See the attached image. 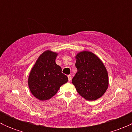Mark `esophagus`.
Returning <instances> with one entry per match:
<instances>
[{
    "mask_svg": "<svg viewBox=\"0 0 132 132\" xmlns=\"http://www.w3.org/2000/svg\"><path fill=\"white\" fill-rule=\"evenodd\" d=\"M68 80H69V81H71V79H72V76H71V75H68Z\"/></svg>",
    "mask_w": 132,
    "mask_h": 132,
    "instance_id": "esophagus-1",
    "label": "esophagus"
}]
</instances>
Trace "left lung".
<instances>
[{
	"label": "left lung",
	"instance_id": "left-lung-1",
	"mask_svg": "<svg viewBox=\"0 0 132 132\" xmlns=\"http://www.w3.org/2000/svg\"><path fill=\"white\" fill-rule=\"evenodd\" d=\"M78 71L72 82L77 92L87 101H95L104 94L109 86L107 69L93 53L82 51L75 56Z\"/></svg>",
	"mask_w": 132,
	"mask_h": 132
}]
</instances>
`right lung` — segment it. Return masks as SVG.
<instances>
[{"label":"right lung","instance_id":"1","mask_svg":"<svg viewBox=\"0 0 132 132\" xmlns=\"http://www.w3.org/2000/svg\"><path fill=\"white\" fill-rule=\"evenodd\" d=\"M57 54L51 50L44 51L30 72L28 79L30 90L40 101L50 99L68 81L66 75L61 72V68L56 63Z\"/></svg>","mask_w":132,"mask_h":132}]
</instances>
